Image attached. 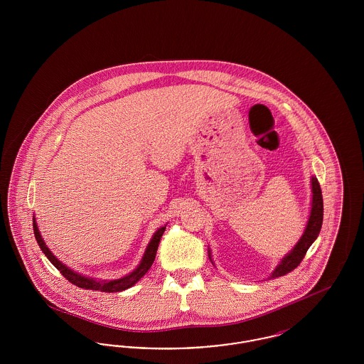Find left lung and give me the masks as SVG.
<instances>
[{
	"instance_id": "obj_1",
	"label": "left lung",
	"mask_w": 364,
	"mask_h": 364,
	"mask_svg": "<svg viewBox=\"0 0 364 364\" xmlns=\"http://www.w3.org/2000/svg\"><path fill=\"white\" fill-rule=\"evenodd\" d=\"M312 186V208L309 224L304 230V235L301 239L294 245V250L281 260V263L276 267V270L272 273L270 278L282 277L294 270L303 258L306 257L307 250L311 247L312 242L318 237L322 221H323V199H322V191L318 180L315 177L311 178Z\"/></svg>"
}]
</instances>
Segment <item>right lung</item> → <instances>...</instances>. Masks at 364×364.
I'll list each match as a JSON object with an SVG mask.
<instances>
[{"mask_svg":"<svg viewBox=\"0 0 364 364\" xmlns=\"http://www.w3.org/2000/svg\"><path fill=\"white\" fill-rule=\"evenodd\" d=\"M33 226H34L35 239H36V242L39 244L42 252L48 257V259L52 262L53 266L60 270V273L64 277L67 278L73 285L79 287V288L90 289V291H101V292H122V291L131 288L132 285H135L139 279L143 277L147 273V270L151 267L153 262L156 259L158 244H159V240H161V237H162V235H164V232L166 229V226H162V228H159L156 230V235L153 236L151 242H150L146 252H144V257H143V259L140 262V264L131 274H128L125 277L119 278V279H112V281H97V279H92V278L83 277V276L72 272L67 266H64L60 260H57V258L50 252V250L45 245L43 239L41 237L38 226L35 224V218L34 221H33Z\"/></svg>","mask_w":364,"mask_h":364,"instance_id":"obj_1","label":"right lung"}]
</instances>
